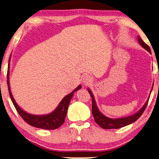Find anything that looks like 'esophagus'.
Returning <instances> with one entry per match:
<instances>
[{
    "instance_id": "1",
    "label": "esophagus",
    "mask_w": 159,
    "mask_h": 159,
    "mask_svg": "<svg viewBox=\"0 0 159 159\" xmlns=\"http://www.w3.org/2000/svg\"><path fill=\"white\" fill-rule=\"evenodd\" d=\"M83 83L84 85H89L93 82L92 77L89 74H84L83 76Z\"/></svg>"
}]
</instances>
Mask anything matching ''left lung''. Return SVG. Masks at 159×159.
<instances>
[{
  "mask_svg": "<svg viewBox=\"0 0 159 159\" xmlns=\"http://www.w3.org/2000/svg\"><path fill=\"white\" fill-rule=\"evenodd\" d=\"M137 39H138V42H139V43L140 45V46H141L143 48L145 49L147 51H148L151 54L150 48H149V46H148V45H147L144 41L141 39V38H140L139 36H138ZM153 86H154V84L153 85H152V88L150 91V93L152 91V89H153ZM88 91L92 98V113H93V116L94 117L95 121L98 125H100L102 128L105 129H119V128L127 126V125H130L135 121H136L137 120L140 118V116L143 114V113L144 112L145 108L147 105H148L149 96H150V94H149V98L148 100H147L146 102L144 104V105L143 106L142 108H140V109L136 113H134V114L129 116L123 117V118H109V117L104 116L103 113L99 110L98 107L97 106L96 102H95V100L94 95L93 94L92 91L89 89H88Z\"/></svg>",
  "mask_w": 159,
  "mask_h": 159,
  "instance_id": "obj_1",
  "label": "left lung"
}]
</instances>
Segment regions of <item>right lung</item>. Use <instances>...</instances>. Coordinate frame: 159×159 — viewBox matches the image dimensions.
Listing matches in <instances>:
<instances>
[{
    "label": "right lung",
    "mask_w": 159,
    "mask_h": 159,
    "mask_svg": "<svg viewBox=\"0 0 159 159\" xmlns=\"http://www.w3.org/2000/svg\"><path fill=\"white\" fill-rule=\"evenodd\" d=\"M10 58L11 55L10 57V59H9V62L10 61ZM7 86L11 102H12L18 113H19V115L21 116L24 120L31 126L48 130L55 129L63 125L66 116L68 105H69L71 98L73 96L74 93L82 88V86L79 85L69 94L66 95L59 102L58 106L56 107V109L51 113L44 115H34L25 111L18 105L12 94H11L10 85V66H8L7 70Z\"/></svg>",
    "instance_id": "add662e5"
}]
</instances>
